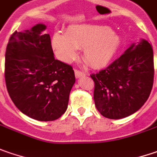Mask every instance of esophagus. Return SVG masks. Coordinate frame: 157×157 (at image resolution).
Wrapping results in <instances>:
<instances>
[{"label":"esophagus","mask_w":157,"mask_h":157,"mask_svg":"<svg viewBox=\"0 0 157 157\" xmlns=\"http://www.w3.org/2000/svg\"><path fill=\"white\" fill-rule=\"evenodd\" d=\"M75 76H76L77 78H81V77L86 76V73H84L83 71H80L78 70H75Z\"/></svg>","instance_id":"esophagus-1"}]
</instances>
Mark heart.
<instances>
[{
	"instance_id": "obj_1",
	"label": "heart",
	"mask_w": 157,
	"mask_h": 157,
	"mask_svg": "<svg viewBox=\"0 0 157 157\" xmlns=\"http://www.w3.org/2000/svg\"><path fill=\"white\" fill-rule=\"evenodd\" d=\"M52 47L60 60L71 63L84 48V59L94 68L108 66L120 48V38L105 25L79 24L67 28L66 33H55Z\"/></svg>"
}]
</instances>
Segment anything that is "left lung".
<instances>
[{
  "instance_id": "8db88e82",
  "label": "left lung",
  "mask_w": 157,
  "mask_h": 157,
  "mask_svg": "<svg viewBox=\"0 0 157 157\" xmlns=\"http://www.w3.org/2000/svg\"><path fill=\"white\" fill-rule=\"evenodd\" d=\"M154 54L151 44L141 40L132 44L119 58L91 78L94 99L103 117L120 119L144 105L153 87Z\"/></svg>"
}]
</instances>
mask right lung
Returning a JSON list of instances; mask_svg holds the SVG:
<instances>
[{
    "instance_id": "obj_1",
    "label": "right lung",
    "mask_w": 157,
    "mask_h": 157,
    "mask_svg": "<svg viewBox=\"0 0 157 157\" xmlns=\"http://www.w3.org/2000/svg\"><path fill=\"white\" fill-rule=\"evenodd\" d=\"M46 25L15 32L5 54V81L22 113L39 121H54L66 111L75 83L72 67L54 57Z\"/></svg>"
}]
</instances>
